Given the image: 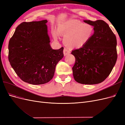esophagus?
Wrapping results in <instances>:
<instances>
[{
	"instance_id": "1",
	"label": "esophagus",
	"mask_w": 125,
	"mask_h": 125,
	"mask_svg": "<svg viewBox=\"0 0 125 125\" xmlns=\"http://www.w3.org/2000/svg\"><path fill=\"white\" fill-rule=\"evenodd\" d=\"M63 52V54H64V55H65V56H66V55H68V54H69L70 53V50H69V49H68L67 48H64Z\"/></svg>"
}]
</instances>
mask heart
<instances>
[{
	"label": "heart",
	"mask_w": 125,
	"mask_h": 125,
	"mask_svg": "<svg viewBox=\"0 0 125 125\" xmlns=\"http://www.w3.org/2000/svg\"><path fill=\"white\" fill-rule=\"evenodd\" d=\"M58 33L64 36L63 43L71 48H80L84 46L92 38L94 33L93 26L88 23L71 19L63 22L58 26ZM55 39L57 33L54 32Z\"/></svg>",
	"instance_id": "b5f03b06"
}]
</instances>
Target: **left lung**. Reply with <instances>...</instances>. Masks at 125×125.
<instances>
[{"mask_svg":"<svg viewBox=\"0 0 125 125\" xmlns=\"http://www.w3.org/2000/svg\"><path fill=\"white\" fill-rule=\"evenodd\" d=\"M84 22L93 26L94 33L84 46L72 51L75 58L73 75L79 83L98 84L107 78L116 63V37L103 20Z\"/></svg>","mask_w":125,"mask_h":125,"instance_id":"1","label":"left lung"}]
</instances>
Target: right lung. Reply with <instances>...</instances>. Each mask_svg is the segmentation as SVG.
<instances>
[{"label":"right lung","mask_w":125,"mask_h":125,"mask_svg":"<svg viewBox=\"0 0 125 125\" xmlns=\"http://www.w3.org/2000/svg\"><path fill=\"white\" fill-rule=\"evenodd\" d=\"M46 20L24 22L9 40L8 59L22 81L39 85L54 77L56 66L63 57L62 47L52 50L47 34Z\"/></svg>","instance_id":"1"}]
</instances>
